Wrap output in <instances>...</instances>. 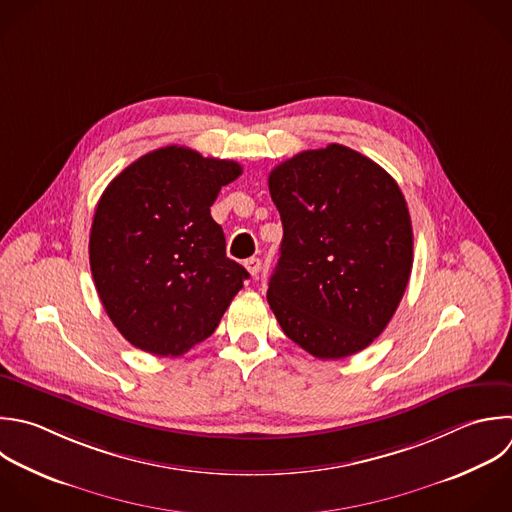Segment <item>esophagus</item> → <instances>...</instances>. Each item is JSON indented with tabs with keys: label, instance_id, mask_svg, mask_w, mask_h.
Returning <instances> with one entry per match:
<instances>
[{
	"label": "esophagus",
	"instance_id": "esophagus-1",
	"mask_svg": "<svg viewBox=\"0 0 512 512\" xmlns=\"http://www.w3.org/2000/svg\"><path fill=\"white\" fill-rule=\"evenodd\" d=\"M244 266H246V270H248L252 276H256V274L260 272V268H262V262H260V258H248V260L244 262Z\"/></svg>",
	"mask_w": 512,
	"mask_h": 512
}]
</instances>
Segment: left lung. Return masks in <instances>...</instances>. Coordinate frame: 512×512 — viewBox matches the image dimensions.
Returning a JSON list of instances; mask_svg holds the SVG:
<instances>
[{"mask_svg":"<svg viewBox=\"0 0 512 512\" xmlns=\"http://www.w3.org/2000/svg\"><path fill=\"white\" fill-rule=\"evenodd\" d=\"M284 228L268 304L284 334L320 360L364 350L394 316L412 270L406 200L370 158L330 144L268 176Z\"/></svg>","mask_w":512,"mask_h":512,"instance_id":"obj_1","label":"left lung"}]
</instances>
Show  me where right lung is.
<instances>
[{
	"mask_svg": "<svg viewBox=\"0 0 512 512\" xmlns=\"http://www.w3.org/2000/svg\"><path fill=\"white\" fill-rule=\"evenodd\" d=\"M240 174L238 162L166 146L104 190L90 268L110 320L132 346L182 356L218 328L250 274L226 256L210 206Z\"/></svg>",
	"mask_w": 512,
	"mask_h": 512,
	"instance_id": "obj_1",
	"label": "right lung"
}]
</instances>
